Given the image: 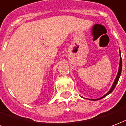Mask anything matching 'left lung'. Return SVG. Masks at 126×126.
Segmentation results:
<instances>
[{
  "label": "left lung",
  "mask_w": 126,
  "mask_h": 126,
  "mask_svg": "<svg viewBox=\"0 0 126 126\" xmlns=\"http://www.w3.org/2000/svg\"><path fill=\"white\" fill-rule=\"evenodd\" d=\"M120 65H119V69H118V74H117V76H116V78L115 79V81L113 82V83L112 86L111 87V89H110V91L107 93L106 94H105L103 96H102L99 99H97V100L99 99H102L104 97H106V95H109L110 94H111V92L113 91V89H115V86H116V85L118 83V80L120 79V75H121V73H122V57H121V53H120ZM92 100H96V99H92Z\"/></svg>",
  "instance_id": "8db88e82"
}]
</instances>
